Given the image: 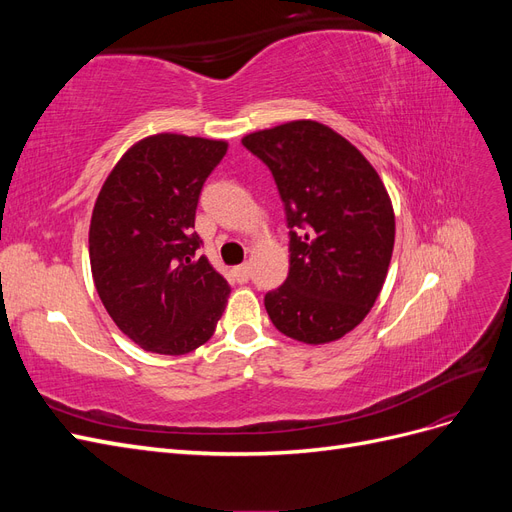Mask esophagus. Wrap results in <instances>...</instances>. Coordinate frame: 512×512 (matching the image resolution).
Masks as SVG:
<instances>
[{
    "label": "esophagus",
    "mask_w": 512,
    "mask_h": 512,
    "mask_svg": "<svg viewBox=\"0 0 512 512\" xmlns=\"http://www.w3.org/2000/svg\"><path fill=\"white\" fill-rule=\"evenodd\" d=\"M232 275H235L237 282H247V280H250V265L245 262V265L235 267V269H232Z\"/></svg>",
    "instance_id": "obj_1"
}]
</instances>
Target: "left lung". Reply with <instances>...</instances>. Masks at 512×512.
Returning <instances> with one entry per match:
<instances>
[{
	"mask_svg": "<svg viewBox=\"0 0 512 512\" xmlns=\"http://www.w3.org/2000/svg\"><path fill=\"white\" fill-rule=\"evenodd\" d=\"M241 143L269 166L290 228V271L267 292V314L297 342H335L363 322L389 273L391 196L363 153L320 121H288Z\"/></svg>",
	"mask_w": 512,
	"mask_h": 512,
	"instance_id": "8db88e82",
	"label": "left lung"
}]
</instances>
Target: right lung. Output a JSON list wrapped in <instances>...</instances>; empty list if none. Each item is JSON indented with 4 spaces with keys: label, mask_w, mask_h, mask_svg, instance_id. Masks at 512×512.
Wrapping results in <instances>:
<instances>
[{
    "label": "right lung",
    "mask_w": 512,
    "mask_h": 512,
    "mask_svg": "<svg viewBox=\"0 0 512 512\" xmlns=\"http://www.w3.org/2000/svg\"><path fill=\"white\" fill-rule=\"evenodd\" d=\"M228 143L160 132L108 173L89 224V262L108 316L143 350L188 354L209 342L230 286L198 256V196Z\"/></svg>",
    "instance_id": "obj_1"
}]
</instances>
